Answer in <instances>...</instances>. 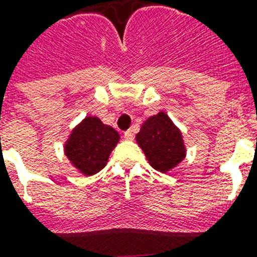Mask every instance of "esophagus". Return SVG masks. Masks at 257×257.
<instances>
[{
	"instance_id": "34e87169",
	"label": "esophagus",
	"mask_w": 257,
	"mask_h": 257,
	"mask_svg": "<svg viewBox=\"0 0 257 257\" xmlns=\"http://www.w3.org/2000/svg\"><path fill=\"white\" fill-rule=\"evenodd\" d=\"M124 137H125V140H133V132L132 131H126V132L124 133Z\"/></svg>"
}]
</instances>
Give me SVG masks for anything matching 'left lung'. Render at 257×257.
<instances>
[{
  "label": "left lung",
  "mask_w": 257,
  "mask_h": 257,
  "mask_svg": "<svg viewBox=\"0 0 257 257\" xmlns=\"http://www.w3.org/2000/svg\"><path fill=\"white\" fill-rule=\"evenodd\" d=\"M136 142L156 171L168 172L186 158L181 129L164 111L152 115L142 125Z\"/></svg>",
  "instance_id": "8db88e82"
}]
</instances>
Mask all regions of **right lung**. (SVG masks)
<instances>
[{
  "label": "right lung",
  "mask_w": 257,
  "mask_h": 257,
  "mask_svg": "<svg viewBox=\"0 0 257 257\" xmlns=\"http://www.w3.org/2000/svg\"><path fill=\"white\" fill-rule=\"evenodd\" d=\"M118 142L117 131L103 124L98 117L87 115L71 131L64 143V154L82 175L90 176L106 166Z\"/></svg>",
  "instance_id": "right-lung-1"
}]
</instances>
